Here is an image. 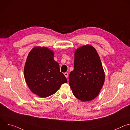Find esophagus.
<instances>
[{
	"mask_svg": "<svg viewBox=\"0 0 130 130\" xmlns=\"http://www.w3.org/2000/svg\"><path fill=\"white\" fill-rule=\"evenodd\" d=\"M64 75H65V76L66 77V78H68V73L67 72H65L64 73Z\"/></svg>",
	"mask_w": 130,
	"mask_h": 130,
	"instance_id": "obj_1",
	"label": "esophagus"
}]
</instances>
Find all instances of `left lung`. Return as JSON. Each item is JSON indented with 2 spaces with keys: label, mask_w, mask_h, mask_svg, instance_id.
I'll return each mask as SVG.
<instances>
[{
  "label": "left lung",
  "mask_w": 130,
  "mask_h": 130,
  "mask_svg": "<svg viewBox=\"0 0 130 130\" xmlns=\"http://www.w3.org/2000/svg\"><path fill=\"white\" fill-rule=\"evenodd\" d=\"M104 72L99 55L90 45L83 46L75 53L74 69L69 76V84L77 99L85 102L95 99L104 82Z\"/></svg>",
  "instance_id": "obj_1"
}]
</instances>
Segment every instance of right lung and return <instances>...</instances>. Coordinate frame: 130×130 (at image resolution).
I'll return each mask as SVG.
<instances>
[{
  "label": "right lung",
  "mask_w": 130,
  "mask_h": 130,
  "mask_svg": "<svg viewBox=\"0 0 130 130\" xmlns=\"http://www.w3.org/2000/svg\"><path fill=\"white\" fill-rule=\"evenodd\" d=\"M24 76L31 91L42 98L54 94L62 84L67 83L59 63L53 59V52L44 47H34L29 52Z\"/></svg>",
  "instance_id": "1"
}]
</instances>
